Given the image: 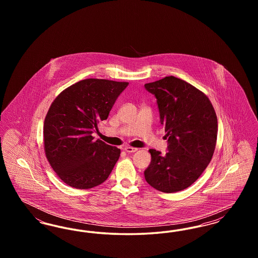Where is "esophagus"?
<instances>
[{"mask_svg": "<svg viewBox=\"0 0 258 258\" xmlns=\"http://www.w3.org/2000/svg\"><path fill=\"white\" fill-rule=\"evenodd\" d=\"M123 150L126 152V153H135L137 151L136 148L130 147V146H125L123 148Z\"/></svg>", "mask_w": 258, "mask_h": 258, "instance_id": "1", "label": "esophagus"}]
</instances>
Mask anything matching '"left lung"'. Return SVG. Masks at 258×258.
I'll use <instances>...</instances> for the list:
<instances>
[{"label":"left lung","instance_id":"obj_1","mask_svg":"<svg viewBox=\"0 0 258 258\" xmlns=\"http://www.w3.org/2000/svg\"><path fill=\"white\" fill-rule=\"evenodd\" d=\"M157 98L168 152L150 149L152 160L144 171L154 188L172 194L194 184L212 160L218 119L205 94L175 76L144 85Z\"/></svg>","mask_w":258,"mask_h":258}]
</instances>
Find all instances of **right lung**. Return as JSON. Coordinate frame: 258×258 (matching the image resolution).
<instances>
[{"instance_id": "right-lung-1", "label": "right lung", "mask_w": 258, "mask_h": 258, "mask_svg": "<svg viewBox=\"0 0 258 258\" xmlns=\"http://www.w3.org/2000/svg\"><path fill=\"white\" fill-rule=\"evenodd\" d=\"M127 82L89 78L55 98L43 125L44 151L63 183L79 189L102 184L119 160L121 150L95 140L99 121L106 120Z\"/></svg>"}]
</instances>
